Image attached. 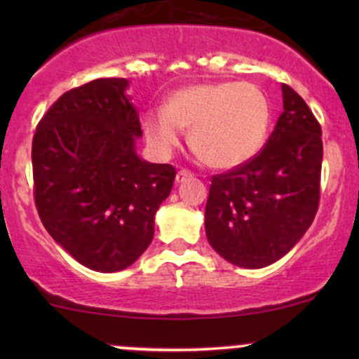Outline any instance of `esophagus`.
Listing matches in <instances>:
<instances>
[{
    "instance_id": "esophagus-1",
    "label": "esophagus",
    "mask_w": 359,
    "mask_h": 359,
    "mask_svg": "<svg viewBox=\"0 0 359 359\" xmlns=\"http://www.w3.org/2000/svg\"><path fill=\"white\" fill-rule=\"evenodd\" d=\"M191 177H192V174L189 170H179V172H177V175H175V182L182 184L187 179H191Z\"/></svg>"
}]
</instances>
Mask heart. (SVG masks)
<instances>
[{"mask_svg": "<svg viewBox=\"0 0 359 359\" xmlns=\"http://www.w3.org/2000/svg\"><path fill=\"white\" fill-rule=\"evenodd\" d=\"M271 108L251 82H203L174 90L163 109L145 116V135L158 154H170L182 130L196 155L212 168L231 170L250 162L265 145Z\"/></svg>", "mask_w": 359, "mask_h": 359, "instance_id": "1", "label": "heart"}]
</instances>
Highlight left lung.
I'll return each instance as SVG.
<instances>
[{"label":"left lung","instance_id":"left-lung-1","mask_svg":"<svg viewBox=\"0 0 359 359\" xmlns=\"http://www.w3.org/2000/svg\"><path fill=\"white\" fill-rule=\"evenodd\" d=\"M283 111L250 162L212 175L205 236L226 262L263 269L297 245L320 197L323 131L306 101L282 84Z\"/></svg>","mask_w":359,"mask_h":359}]
</instances>
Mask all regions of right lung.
I'll return each instance as SVG.
<instances>
[{"label": "right lung", "instance_id": "add662e5", "mask_svg": "<svg viewBox=\"0 0 359 359\" xmlns=\"http://www.w3.org/2000/svg\"><path fill=\"white\" fill-rule=\"evenodd\" d=\"M128 81L96 79L67 90L34 135L35 205L45 229L90 270H125L155 233V212L175 180L168 163L135 150L142 126Z\"/></svg>", "mask_w": 359, "mask_h": 359}]
</instances>
